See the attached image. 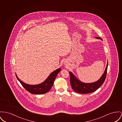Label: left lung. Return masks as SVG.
<instances>
[{
	"label": "left lung",
	"instance_id": "1",
	"mask_svg": "<svg viewBox=\"0 0 122 122\" xmlns=\"http://www.w3.org/2000/svg\"><path fill=\"white\" fill-rule=\"evenodd\" d=\"M95 38L102 40V38L95 37ZM108 67V62L105 70L100 78L97 81L86 83H84L78 80L76 77L71 72H69L70 76V83L72 89L76 92L81 94H87L95 92L104 83L105 81Z\"/></svg>",
	"mask_w": 122,
	"mask_h": 122
}]
</instances>
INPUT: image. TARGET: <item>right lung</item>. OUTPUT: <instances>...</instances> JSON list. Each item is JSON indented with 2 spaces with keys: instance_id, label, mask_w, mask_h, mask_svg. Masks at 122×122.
<instances>
[{
  "instance_id": "obj_1",
  "label": "right lung",
  "mask_w": 122,
  "mask_h": 122,
  "mask_svg": "<svg viewBox=\"0 0 122 122\" xmlns=\"http://www.w3.org/2000/svg\"><path fill=\"white\" fill-rule=\"evenodd\" d=\"M61 68H58L50 74L48 78L43 82L37 85H30L21 81L17 77L16 78L23 86L29 92L34 94H42L48 92L52 87L56 76L60 71Z\"/></svg>"
}]
</instances>
